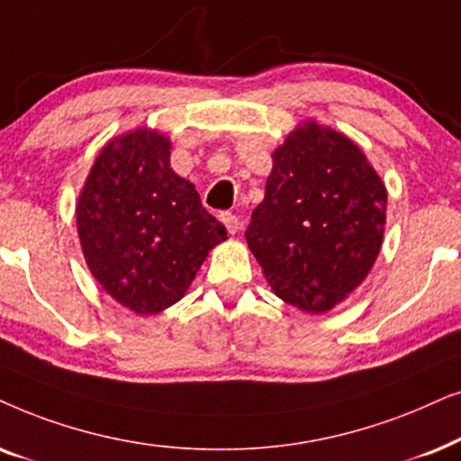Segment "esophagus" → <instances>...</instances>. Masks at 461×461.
I'll return each instance as SVG.
<instances>
[{
    "mask_svg": "<svg viewBox=\"0 0 461 461\" xmlns=\"http://www.w3.org/2000/svg\"><path fill=\"white\" fill-rule=\"evenodd\" d=\"M219 219H221V223L227 227V231H230V234H236V231L240 230V225H242L240 219H238L234 212H221Z\"/></svg>",
    "mask_w": 461,
    "mask_h": 461,
    "instance_id": "1",
    "label": "esophagus"
}]
</instances>
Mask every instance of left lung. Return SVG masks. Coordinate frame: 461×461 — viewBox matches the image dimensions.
Returning <instances> with one entry per match:
<instances>
[{"label": "left lung", "instance_id": "1", "mask_svg": "<svg viewBox=\"0 0 461 461\" xmlns=\"http://www.w3.org/2000/svg\"><path fill=\"white\" fill-rule=\"evenodd\" d=\"M385 202L365 153L310 122L274 151L266 198L247 230L249 249L280 299L314 314L327 312L375 263Z\"/></svg>", "mask_w": 461, "mask_h": 461}]
</instances>
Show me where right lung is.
<instances>
[{
    "label": "right lung",
    "instance_id": "right-lung-1",
    "mask_svg": "<svg viewBox=\"0 0 461 461\" xmlns=\"http://www.w3.org/2000/svg\"><path fill=\"white\" fill-rule=\"evenodd\" d=\"M76 219L92 276L137 314L179 302L208 250L227 238L192 183L170 168L168 139L145 128L101 151Z\"/></svg>",
    "mask_w": 461,
    "mask_h": 461
}]
</instances>
